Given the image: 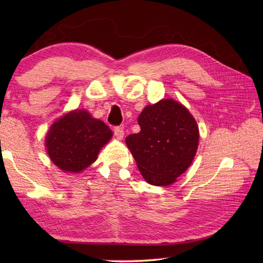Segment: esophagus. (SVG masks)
I'll list each match as a JSON object with an SVG mask.
<instances>
[{
	"label": "esophagus",
	"mask_w": 263,
	"mask_h": 263,
	"mask_svg": "<svg viewBox=\"0 0 263 263\" xmlns=\"http://www.w3.org/2000/svg\"><path fill=\"white\" fill-rule=\"evenodd\" d=\"M114 135L117 139H122L124 136V130H123L122 126H115L114 127Z\"/></svg>",
	"instance_id": "1"
}]
</instances>
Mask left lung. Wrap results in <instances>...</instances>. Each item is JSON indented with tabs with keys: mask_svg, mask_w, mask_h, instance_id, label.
Returning <instances> with one entry per match:
<instances>
[{
	"mask_svg": "<svg viewBox=\"0 0 263 263\" xmlns=\"http://www.w3.org/2000/svg\"><path fill=\"white\" fill-rule=\"evenodd\" d=\"M140 132L125 142L144 180L166 186L192 164L199 143L197 122L182 104L163 99L148 105L138 117Z\"/></svg>",
	"mask_w": 263,
	"mask_h": 263,
	"instance_id": "obj_1",
	"label": "left lung"
}]
</instances>
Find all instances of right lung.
I'll return each mask as SVG.
<instances>
[{"mask_svg":"<svg viewBox=\"0 0 263 263\" xmlns=\"http://www.w3.org/2000/svg\"><path fill=\"white\" fill-rule=\"evenodd\" d=\"M110 138V128L103 121L77 109L53 123L45 141L49 158L59 168L79 173L97 159Z\"/></svg>","mask_w":263,"mask_h":263,"instance_id":"obj_1","label":"right lung"}]
</instances>
